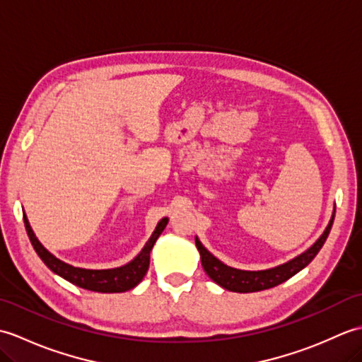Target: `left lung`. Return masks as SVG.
<instances>
[{
	"instance_id": "obj_1",
	"label": "left lung",
	"mask_w": 362,
	"mask_h": 362,
	"mask_svg": "<svg viewBox=\"0 0 362 362\" xmlns=\"http://www.w3.org/2000/svg\"><path fill=\"white\" fill-rule=\"evenodd\" d=\"M333 221H334V214L332 216L329 224L327 226L325 232L322 233L319 240L314 243L308 250L303 252L302 255H298L297 258L291 259L281 266L267 269V271H240V269L230 267L222 263V261H219L214 255H211L197 238H196V247L199 253H201L204 271L214 283H218L219 286L233 292L264 291L289 280L291 276H294L297 272H300L303 267H306L311 263L314 257H316L319 250L322 249V245L325 244L327 238L329 235V230H332Z\"/></svg>"
}]
</instances>
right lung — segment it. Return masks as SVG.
Masks as SVG:
<instances>
[{"label": "right lung", "instance_id": "right-lung-1", "mask_svg": "<svg viewBox=\"0 0 362 362\" xmlns=\"http://www.w3.org/2000/svg\"><path fill=\"white\" fill-rule=\"evenodd\" d=\"M23 221H25L28 236L34 245L37 255L42 258L43 263L48 266L54 274L60 275L66 281L76 284V286L88 289V291H95V292H126L129 289L135 288L136 284L143 280L146 272H148L151 250L153 247V244H156L157 238L161 235V232H163L168 224V218H163L158 222L152 236L149 238V241L146 243L143 250L138 253L130 263L121 267L101 269V271H96V269L74 267L71 264L64 263L62 259L54 257L52 253L46 250L42 245V243L37 240L33 228L29 226L26 214L23 216Z\"/></svg>", "mask_w": 362, "mask_h": 362}]
</instances>
